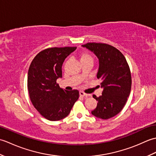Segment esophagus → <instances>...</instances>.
<instances>
[{"label":"esophagus","instance_id":"34e87169","mask_svg":"<svg viewBox=\"0 0 156 156\" xmlns=\"http://www.w3.org/2000/svg\"><path fill=\"white\" fill-rule=\"evenodd\" d=\"M79 94H80V96H82V97H87L88 94L84 93V92H82V91H80L79 92Z\"/></svg>","mask_w":156,"mask_h":156}]
</instances>
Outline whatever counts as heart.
<instances>
[{
	"mask_svg": "<svg viewBox=\"0 0 156 156\" xmlns=\"http://www.w3.org/2000/svg\"><path fill=\"white\" fill-rule=\"evenodd\" d=\"M80 62H84V61H87V60H92L93 61V58H92V55L89 54L88 52L83 51L80 54Z\"/></svg>",
	"mask_w": 156,
	"mask_h": 156,
	"instance_id": "1",
	"label": "heart"
}]
</instances>
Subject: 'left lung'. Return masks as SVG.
<instances>
[{
  "label": "left lung",
  "instance_id": "1",
  "mask_svg": "<svg viewBox=\"0 0 156 156\" xmlns=\"http://www.w3.org/2000/svg\"><path fill=\"white\" fill-rule=\"evenodd\" d=\"M93 52L98 59L97 78L101 80L102 95L93 98L98 101L97 108L91 112L96 117L108 119L121 111L127 101L131 88V76L125 56L117 48L100 43L82 45Z\"/></svg>",
  "mask_w": 156,
  "mask_h": 156
}]
</instances>
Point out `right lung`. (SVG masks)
Masks as SVG:
<instances>
[{
	"mask_svg": "<svg viewBox=\"0 0 156 156\" xmlns=\"http://www.w3.org/2000/svg\"><path fill=\"white\" fill-rule=\"evenodd\" d=\"M76 49H45L35 56L29 66V97L34 107L48 120L59 121L67 117L79 98L78 90H66L56 82L57 79L62 77V67L65 59Z\"/></svg>",
	"mask_w": 156,
	"mask_h": 156,
	"instance_id": "obj_1",
	"label": "right lung"
}]
</instances>
